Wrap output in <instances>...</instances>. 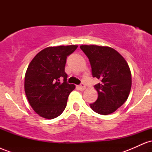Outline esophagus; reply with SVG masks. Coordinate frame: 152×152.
I'll use <instances>...</instances> for the list:
<instances>
[{
  "instance_id": "34e87169",
  "label": "esophagus",
  "mask_w": 152,
  "mask_h": 152,
  "mask_svg": "<svg viewBox=\"0 0 152 152\" xmlns=\"http://www.w3.org/2000/svg\"><path fill=\"white\" fill-rule=\"evenodd\" d=\"M78 87V88H79V90H81V91H84L85 89H86V86H85L83 83H81V84L79 85Z\"/></svg>"
}]
</instances>
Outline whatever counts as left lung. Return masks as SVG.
<instances>
[{
  "label": "left lung",
  "mask_w": 152,
  "mask_h": 152,
  "mask_svg": "<svg viewBox=\"0 0 152 152\" xmlns=\"http://www.w3.org/2000/svg\"><path fill=\"white\" fill-rule=\"evenodd\" d=\"M89 59L94 77L100 79L94 86L99 96L90 107L99 114L114 112L124 104L132 87V74L124 58L114 48L96 45H81Z\"/></svg>",
  "instance_id": "1"
}]
</instances>
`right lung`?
Returning <instances> with one entry per match:
<instances>
[{"instance_id":"obj_1","label":"right lung","mask_w":152,"mask_h":152,"mask_svg":"<svg viewBox=\"0 0 152 152\" xmlns=\"http://www.w3.org/2000/svg\"><path fill=\"white\" fill-rule=\"evenodd\" d=\"M76 45L47 47L29 64L25 74L24 89L28 101L36 114L53 119L62 114L69 94L76 88L66 82V58ZM64 78L61 83L60 78Z\"/></svg>"}]
</instances>
